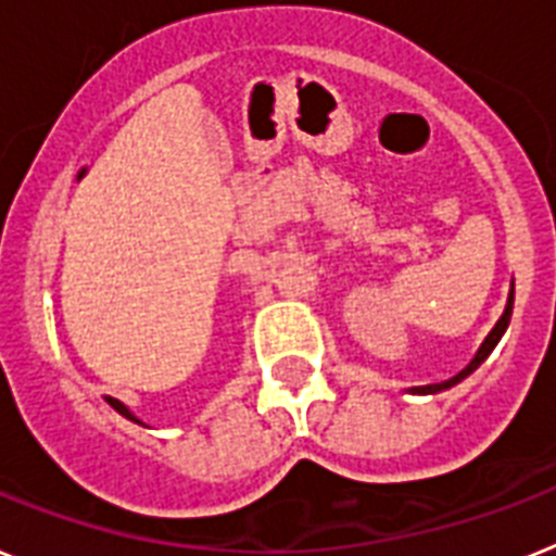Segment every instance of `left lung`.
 Here are the masks:
<instances>
[{
    "label": "left lung",
    "mask_w": 556,
    "mask_h": 556,
    "mask_svg": "<svg viewBox=\"0 0 556 556\" xmlns=\"http://www.w3.org/2000/svg\"><path fill=\"white\" fill-rule=\"evenodd\" d=\"M511 307H515V282H511V291H508L506 311H503V316H501V319H497V325H494V328L489 330V336H486V339H483V344H480V348H478V353H475V358H472V362H469V365H466L464 370L458 372V376H452V379L441 381V384L409 387L407 393H413V395H435V393H441V390H450V387L460 384V381H464L466 376H472V372L478 370V367L483 365V362H486V358H489V353H492V350L497 348V342H501V339H503V333H506L508 321H511Z\"/></svg>",
    "instance_id": "1"
}]
</instances>
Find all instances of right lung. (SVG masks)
<instances>
[{
    "label": "right lung",
    "instance_id": "obj_1",
    "mask_svg": "<svg viewBox=\"0 0 556 556\" xmlns=\"http://www.w3.org/2000/svg\"><path fill=\"white\" fill-rule=\"evenodd\" d=\"M106 404H110V407L115 409V413H121V415H124V418H129V421H135V424H143L141 418H138V415H135L132 409L127 407V404H124V401H118V399H112V395H106Z\"/></svg>",
    "mask_w": 556,
    "mask_h": 556
}]
</instances>
